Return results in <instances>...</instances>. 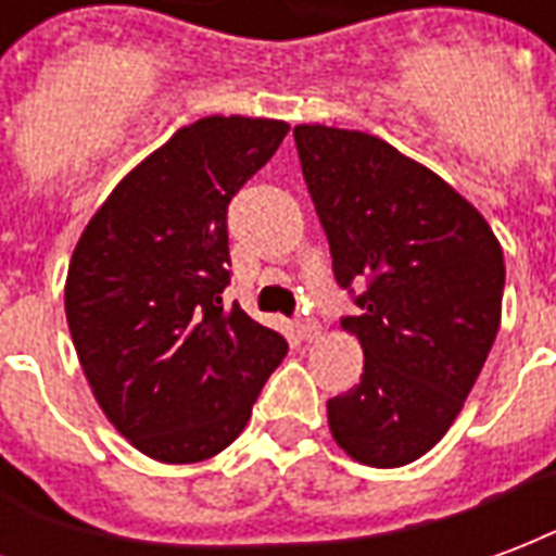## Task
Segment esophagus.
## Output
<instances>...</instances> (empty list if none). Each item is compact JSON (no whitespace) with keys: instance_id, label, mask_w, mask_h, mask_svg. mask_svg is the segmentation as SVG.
I'll list each match as a JSON object with an SVG mask.
<instances>
[{"instance_id":"obj_1","label":"esophagus","mask_w":556,"mask_h":556,"mask_svg":"<svg viewBox=\"0 0 556 556\" xmlns=\"http://www.w3.org/2000/svg\"><path fill=\"white\" fill-rule=\"evenodd\" d=\"M295 331H299V338L302 340H317L319 338V323L311 317H302L295 323Z\"/></svg>"}]
</instances>
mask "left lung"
<instances>
[{"mask_svg":"<svg viewBox=\"0 0 556 556\" xmlns=\"http://www.w3.org/2000/svg\"><path fill=\"white\" fill-rule=\"evenodd\" d=\"M334 281L358 317L362 382L328 400L352 459L400 468L441 441L501 326L504 251L489 222L439 174L358 129H293ZM359 293H354V287Z\"/></svg>","mask_w":556,"mask_h":556,"instance_id":"obj_1","label":"left lung"}]
</instances>
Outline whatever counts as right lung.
Listing matches in <instances>:
<instances>
[{
  "label": "right lung",
  "mask_w": 556,
  "mask_h": 556,
  "mask_svg": "<svg viewBox=\"0 0 556 556\" xmlns=\"http://www.w3.org/2000/svg\"><path fill=\"white\" fill-rule=\"evenodd\" d=\"M283 121L201 117L115 186L67 269L64 311L97 403L144 456H216L245 429L287 340L233 302L228 204Z\"/></svg>",
  "instance_id": "right-lung-1"
}]
</instances>
